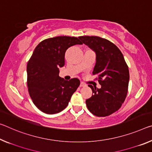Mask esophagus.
<instances>
[{
  "mask_svg": "<svg viewBox=\"0 0 152 152\" xmlns=\"http://www.w3.org/2000/svg\"><path fill=\"white\" fill-rule=\"evenodd\" d=\"M80 86H81V87H83V86H86V85H85V83H83V82H81V83H80Z\"/></svg>",
  "mask_w": 152,
  "mask_h": 152,
  "instance_id": "1",
  "label": "esophagus"
}]
</instances>
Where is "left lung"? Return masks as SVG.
Instances as JSON below:
<instances>
[{"label": "left lung", "mask_w": 152, "mask_h": 152, "mask_svg": "<svg viewBox=\"0 0 152 152\" xmlns=\"http://www.w3.org/2000/svg\"><path fill=\"white\" fill-rule=\"evenodd\" d=\"M84 44L95 52L93 74L102 87L89 85L93 91L86 100L88 110L98 117L110 115L120 109L126 99L129 82V67L123 55L114 43L99 37H80Z\"/></svg>", "instance_id": "8db88e82"}]
</instances>
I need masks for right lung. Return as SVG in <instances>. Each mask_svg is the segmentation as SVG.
<instances>
[{"mask_svg":"<svg viewBox=\"0 0 152 152\" xmlns=\"http://www.w3.org/2000/svg\"><path fill=\"white\" fill-rule=\"evenodd\" d=\"M78 38L63 36L47 38L35 48L27 65L28 92L33 103L42 112L57 114L66 108L80 85L78 78L65 80L59 76L69 47L82 45Z\"/></svg>","mask_w":152,"mask_h":152,"instance_id":"add662e5","label":"right lung"}]
</instances>
